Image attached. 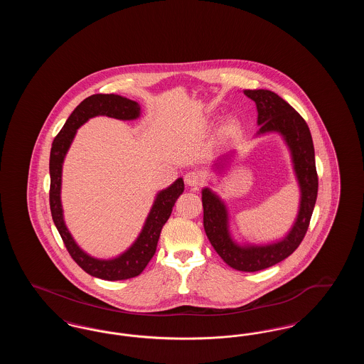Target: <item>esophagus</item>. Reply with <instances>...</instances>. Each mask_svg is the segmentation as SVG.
I'll return each mask as SVG.
<instances>
[{
    "instance_id": "34e87169",
    "label": "esophagus",
    "mask_w": 364,
    "mask_h": 364,
    "mask_svg": "<svg viewBox=\"0 0 364 364\" xmlns=\"http://www.w3.org/2000/svg\"><path fill=\"white\" fill-rule=\"evenodd\" d=\"M184 180H186V184L190 187H198L202 184V176L198 172H188L186 174Z\"/></svg>"
}]
</instances>
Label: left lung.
Segmentation results:
<instances>
[{
	"instance_id": "8db88e82",
	"label": "left lung",
	"mask_w": 364,
	"mask_h": 364,
	"mask_svg": "<svg viewBox=\"0 0 364 364\" xmlns=\"http://www.w3.org/2000/svg\"><path fill=\"white\" fill-rule=\"evenodd\" d=\"M258 110L259 129L255 138L279 135L289 150L294 177L300 191L299 210L288 233L270 242H239L230 232V215L225 200L210 187L202 190L203 226L208 240L226 264L240 272H258L288 258L303 240L318 195V176L311 132L307 122L291 105L270 90H244ZM236 154L235 150L218 158L214 172L221 174Z\"/></svg>"
}]
</instances>
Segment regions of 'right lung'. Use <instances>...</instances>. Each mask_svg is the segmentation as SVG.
<instances>
[{
	"instance_id": "obj_1",
	"label": "right lung",
	"mask_w": 364,
	"mask_h": 364,
	"mask_svg": "<svg viewBox=\"0 0 364 364\" xmlns=\"http://www.w3.org/2000/svg\"><path fill=\"white\" fill-rule=\"evenodd\" d=\"M141 110L136 101L128 100L116 94H95L86 98L72 112L63 129L54 139L50 150V211L53 221L70 257L90 276L107 281H119L139 276L147 263L156 254V244L162 226L169 220L174 203L184 191V181L178 177L173 184L159 191L154 198L143 228L124 252L110 259H100L87 254L75 242L70 229L65 225L64 210L61 203V183L63 165L70 150V144L76 136L77 129L92 117L107 116L122 122H132L140 117Z\"/></svg>"
}]
</instances>
